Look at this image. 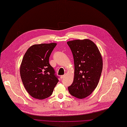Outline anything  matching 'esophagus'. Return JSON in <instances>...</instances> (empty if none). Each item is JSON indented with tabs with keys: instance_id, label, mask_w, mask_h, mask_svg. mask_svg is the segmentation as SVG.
<instances>
[{
	"instance_id": "34e87169",
	"label": "esophagus",
	"mask_w": 127,
	"mask_h": 127,
	"mask_svg": "<svg viewBox=\"0 0 127 127\" xmlns=\"http://www.w3.org/2000/svg\"><path fill=\"white\" fill-rule=\"evenodd\" d=\"M66 74H65L64 75H63L61 76V79H63V78H65V76H66Z\"/></svg>"
}]
</instances>
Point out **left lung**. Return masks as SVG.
Returning a JSON list of instances; mask_svg holds the SVG:
<instances>
[{
    "mask_svg": "<svg viewBox=\"0 0 127 127\" xmlns=\"http://www.w3.org/2000/svg\"><path fill=\"white\" fill-rule=\"evenodd\" d=\"M67 43L74 63L73 82L68 89L72 96L85 98L98 84L103 68L102 57L96 45L91 40L77 39Z\"/></svg>",
    "mask_w": 127,
    "mask_h": 127,
    "instance_id": "obj_1",
    "label": "left lung"
}]
</instances>
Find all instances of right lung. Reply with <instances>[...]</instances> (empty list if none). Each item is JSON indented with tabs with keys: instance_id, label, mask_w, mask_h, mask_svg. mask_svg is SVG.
<instances>
[{
	"instance_id": "add662e5",
	"label": "right lung",
	"mask_w": 127,
	"mask_h": 127,
	"mask_svg": "<svg viewBox=\"0 0 127 127\" xmlns=\"http://www.w3.org/2000/svg\"><path fill=\"white\" fill-rule=\"evenodd\" d=\"M57 43H41L30 47L20 66L24 86L32 97L42 100L50 97L59 82L58 76L49 63V58Z\"/></svg>"
}]
</instances>
